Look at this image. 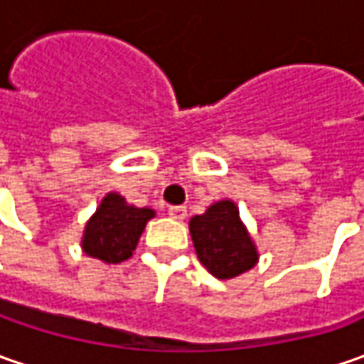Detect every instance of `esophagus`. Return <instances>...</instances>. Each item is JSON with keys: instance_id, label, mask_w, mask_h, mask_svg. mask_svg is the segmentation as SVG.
<instances>
[{"instance_id": "34e87169", "label": "esophagus", "mask_w": 364, "mask_h": 364, "mask_svg": "<svg viewBox=\"0 0 364 364\" xmlns=\"http://www.w3.org/2000/svg\"><path fill=\"white\" fill-rule=\"evenodd\" d=\"M168 215L176 220H184L186 218V208L184 206H170L168 208Z\"/></svg>"}]
</instances>
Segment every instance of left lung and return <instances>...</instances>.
<instances>
[{"instance_id":"8db88e82","label":"left lung","mask_w":364,"mask_h":364,"mask_svg":"<svg viewBox=\"0 0 364 364\" xmlns=\"http://www.w3.org/2000/svg\"><path fill=\"white\" fill-rule=\"evenodd\" d=\"M190 235L200 263L218 279L237 277L257 263V247L232 200H218L190 218Z\"/></svg>"}]
</instances>
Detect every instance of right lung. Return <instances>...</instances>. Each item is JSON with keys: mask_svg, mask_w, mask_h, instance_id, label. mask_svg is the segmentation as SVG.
Instances as JSON below:
<instances>
[{"mask_svg": "<svg viewBox=\"0 0 364 364\" xmlns=\"http://www.w3.org/2000/svg\"><path fill=\"white\" fill-rule=\"evenodd\" d=\"M154 217L151 208H137L117 192H109L85 227L82 251L105 263H121L132 257L147 220Z\"/></svg>", "mask_w": 364, "mask_h": 364, "instance_id": "add662e5", "label": "right lung"}]
</instances>
